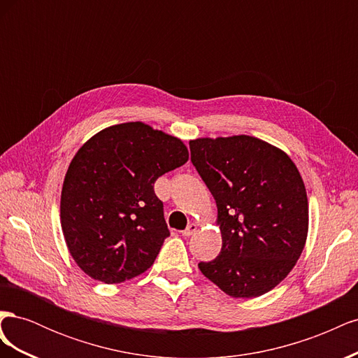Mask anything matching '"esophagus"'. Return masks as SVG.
<instances>
[{"instance_id":"34e87169","label":"esophagus","mask_w":358,"mask_h":358,"mask_svg":"<svg viewBox=\"0 0 358 358\" xmlns=\"http://www.w3.org/2000/svg\"><path fill=\"white\" fill-rule=\"evenodd\" d=\"M196 231H197V224L191 222V224L187 227V229L182 231V234H183V236H192Z\"/></svg>"}]
</instances>
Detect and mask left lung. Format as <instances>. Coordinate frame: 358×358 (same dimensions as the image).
<instances>
[{
	"instance_id": "obj_1",
	"label": "left lung",
	"mask_w": 358,
	"mask_h": 358,
	"mask_svg": "<svg viewBox=\"0 0 358 358\" xmlns=\"http://www.w3.org/2000/svg\"><path fill=\"white\" fill-rule=\"evenodd\" d=\"M191 162L218 208L220 255L201 273L225 294L251 299L273 289L305 248V183L282 150L251 136L197 138Z\"/></svg>"
}]
</instances>
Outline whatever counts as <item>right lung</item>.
I'll use <instances>...</instances> for the list:
<instances>
[{
  "label": "right lung",
  "mask_w": 358,
  "mask_h": 358,
  "mask_svg": "<svg viewBox=\"0 0 358 358\" xmlns=\"http://www.w3.org/2000/svg\"><path fill=\"white\" fill-rule=\"evenodd\" d=\"M188 161L179 138L143 122L91 137L70 162L61 192V227L74 262L104 284L154 264L170 236L155 180Z\"/></svg>",
  "instance_id": "obj_1"
}]
</instances>
